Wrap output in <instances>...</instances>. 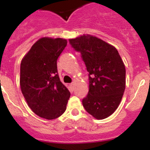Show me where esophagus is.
<instances>
[{
    "mask_svg": "<svg viewBox=\"0 0 150 150\" xmlns=\"http://www.w3.org/2000/svg\"><path fill=\"white\" fill-rule=\"evenodd\" d=\"M74 85H75V83H74V82H73V83H71V84H70V86H71L72 87V88H74Z\"/></svg>",
    "mask_w": 150,
    "mask_h": 150,
    "instance_id": "obj_1",
    "label": "esophagus"
}]
</instances>
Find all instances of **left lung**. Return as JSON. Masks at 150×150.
<instances>
[{
	"mask_svg": "<svg viewBox=\"0 0 150 150\" xmlns=\"http://www.w3.org/2000/svg\"><path fill=\"white\" fill-rule=\"evenodd\" d=\"M69 42L81 57L88 72L89 90L83 99L86 110L97 120L112 115L125 89V67L114 46L91 35Z\"/></svg>",
	"mask_w": 150,
	"mask_h": 150,
	"instance_id": "obj_1",
	"label": "left lung"
}]
</instances>
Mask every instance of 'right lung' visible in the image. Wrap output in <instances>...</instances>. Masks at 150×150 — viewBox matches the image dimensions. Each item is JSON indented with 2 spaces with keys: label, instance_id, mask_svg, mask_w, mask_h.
Instances as JSON below:
<instances>
[{
  "label": "right lung",
  "instance_id": "1",
  "mask_svg": "<svg viewBox=\"0 0 150 150\" xmlns=\"http://www.w3.org/2000/svg\"><path fill=\"white\" fill-rule=\"evenodd\" d=\"M67 43V40L62 38H40L21 62L22 95L31 110L46 120L62 116L71 96L57 70L58 58Z\"/></svg>",
  "mask_w": 150,
  "mask_h": 150
}]
</instances>
